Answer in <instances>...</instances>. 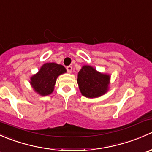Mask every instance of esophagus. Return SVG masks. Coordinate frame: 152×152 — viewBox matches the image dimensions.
Returning a JSON list of instances; mask_svg holds the SVG:
<instances>
[{"instance_id": "esophagus-1", "label": "esophagus", "mask_w": 152, "mask_h": 152, "mask_svg": "<svg viewBox=\"0 0 152 152\" xmlns=\"http://www.w3.org/2000/svg\"><path fill=\"white\" fill-rule=\"evenodd\" d=\"M66 69H67V72H68L69 73H70L72 72V67L71 66H67L66 67Z\"/></svg>"}]
</instances>
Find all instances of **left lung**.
Instances as JSON below:
<instances>
[{
    "mask_svg": "<svg viewBox=\"0 0 152 152\" xmlns=\"http://www.w3.org/2000/svg\"><path fill=\"white\" fill-rule=\"evenodd\" d=\"M110 77V74L101 73L90 65H83L78 73L77 83L82 96L95 99L107 93Z\"/></svg>",
    "mask_w": 152,
    "mask_h": 152,
    "instance_id": "left-lung-1",
    "label": "left lung"
}]
</instances>
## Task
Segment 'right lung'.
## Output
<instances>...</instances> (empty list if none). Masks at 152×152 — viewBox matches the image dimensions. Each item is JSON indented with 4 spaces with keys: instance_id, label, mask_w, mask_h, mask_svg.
I'll return each instance as SVG.
<instances>
[{
    "instance_id": "1",
    "label": "right lung",
    "mask_w": 152,
    "mask_h": 152,
    "mask_svg": "<svg viewBox=\"0 0 152 152\" xmlns=\"http://www.w3.org/2000/svg\"><path fill=\"white\" fill-rule=\"evenodd\" d=\"M66 72L63 65L47 62L41 66L37 73L31 76L29 82L34 91L39 96H48L53 92L58 76Z\"/></svg>"
}]
</instances>
